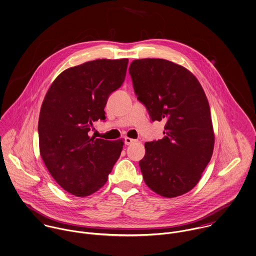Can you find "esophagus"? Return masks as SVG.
Instances as JSON below:
<instances>
[{"label":"esophagus","instance_id":"esophagus-1","mask_svg":"<svg viewBox=\"0 0 256 256\" xmlns=\"http://www.w3.org/2000/svg\"><path fill=\"white\" fill-rule=\"evenodd\" d=\"M134 142H136V140H132V138H124V144L126 145H130V144H132Z\"/></svg>","mask_w":256,"mask_h":256}]
</instances>
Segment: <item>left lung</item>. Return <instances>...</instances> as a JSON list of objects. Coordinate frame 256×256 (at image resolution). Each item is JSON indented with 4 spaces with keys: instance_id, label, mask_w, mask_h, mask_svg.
Wrapping results in <instances>:
<instances>
[{
    "instance_id": "1",
    "label": "left lung",
    "mask_w": 256,
    "mask_h": 256,
    "mask_svg": "<svg viewBox=\"0 0 256 256\" xmlns=\"http://www.w3.org/2000/svg\"><path fill=\"white\" fill-rule=\"evenodd\" d=\"M128 70L151 120H166V136L144 144L145 155L140 161L143 180L161 196L184 194L198 184L214 149L204 90L188 70L167 60H134Z\"/></svg>"
}]
</instances>
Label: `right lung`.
Returning a JSON list of instances; mask_svg holds the SVG:
<instances>
[{
    "label": "right lung",
    "mask_w": 256,
    "mask_h": 256,
    "mask_svg": "<svg viewBox=\"0 0 256 256\" xmlns=\"http://www.w3.org/2000/svg\"><path fill=\"white\" fill-rule=\"evenodd\" d=\"M128 60H95L64 70L51 84L38 122L41 157L68 192L87 196L107 182L122 150V140L89 136L93 122L126 78Z\"/></svg>",
    "instance_id": "add662e5"
}]
</instances>
